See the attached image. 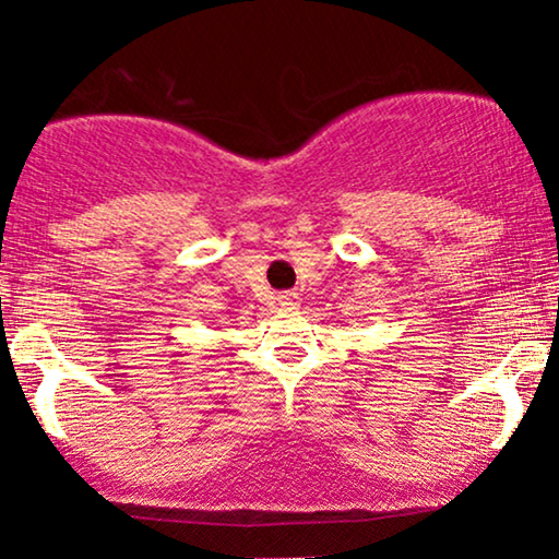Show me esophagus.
<instances>
[{"instance_id":"obj_1","label":"esophagus","mask_w":559,"mask_h":559,"mask_svg":"<svg viewBox=\"0 0 559 559\" xmlns=\"http://www.w3.org/2000/svg\"><path fill=\"white\" fill-rule=\"evenodd\" d=\"M277 302L282 305V308H287V310H295L297 305H300V297L293 295V293H287V295H280V297H277Z\"/></svg>"}]
</instances>
